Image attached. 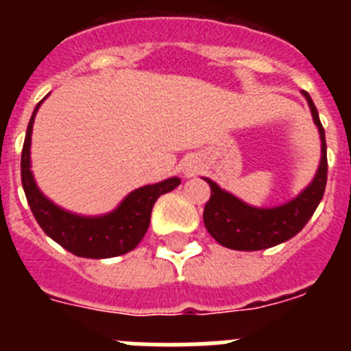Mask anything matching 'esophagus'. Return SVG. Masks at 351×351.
Here are the masks:
<instances>
[{
	"label": "esophagus",
	"mask_w": 351,
	"mask_h": 351,
	"mask_svg": "<svg viewBox=\"0 0 351 351\" xmlns=\"http://www.w3.org/2000/svg\"><path fill=\"white\" fill-rule=\"evenodd\" d=\"M195 172H197V165H191V163H190V165L184 167V173H186V176H193Z\"/></svg>",
	"instance_id": "1"
}]
</instances>
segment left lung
Returning a JSON list of instances; mask_svg holds the SVG:
<instances>
[{
    "label": "left lung",
    "mask_w": 351,
    "mask_h": 351,
    "mask_svg": "<svg viewBox=\"0 0 351 351\" xmlns=\"http://www.w3.org/2000/svg\"><path fill=\"white\" fill-rule=\"evenodd\" d=\"M311 108L322 141V156L315 178L288 202L274 207H255L223 190L213 179L202 178L210 186V198L204 207V225L221 246L237 251H258L278 246L299 234L309 221L324 197L327 184V144L320 116L311 96L302 91Z\"/></svg>",
    "instance_id": "obj_1"
}]
</instances>
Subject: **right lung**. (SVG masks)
<instances>
[{
	"instance_id": "add662e5",
	"label": "right lung",
	"mask_w": 351,
	"mask_h": 351,
	"mask_svg": "<svg viewBox=\"0 0 351 351\" xmlns=\"http://www.w3.org/2000/svg\"><path fill=\"white\" fill-rule=\"evenodd\" d=\"M43 100L31 114L21 158L23 188L35 219L52 241L82 258H112L135 250L147 232L154 202L163 193L178 188L181 179L169 178L154 184L141 186L126 195L116 209L98 216H84L63 209L42 193L31 172V133Z\"/></svg>"
}]
</instances>
